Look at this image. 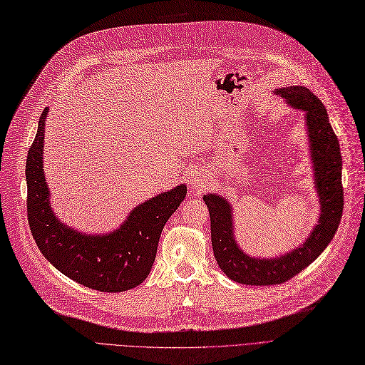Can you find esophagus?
<instances>
[{
    "label": "esophagus",
    "mask_w": 365,
    "mask_h": 365,
    "mask_svg": "<svg viewBox=\"0 0 365 365\" xmlns=\"http://www.w3.org/2000/svg\"><path fill=\"white\" fill-rule=\"evenodd\" d=\"M190 185H191L192 190L201 191V190H203V187H205V185H206V180H205V178H201V175L195 174V175H192V178H191Z\"/></svg>",
    "instance_id": "obj_1"
}]
</instances>
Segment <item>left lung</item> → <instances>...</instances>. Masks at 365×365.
Here are the masks:
<instances>
[{"label":"left lung","mask_w":365,"mask_h":365,"mask_svg":"<svg viewBox=\"0 0 365 365\" xmlns=\"http://www.w3.org/2000/svg\"><path fill=\"white\" fill-rule=\"evenodd\" d=\"M281 98L294 110L305 113L312 152L314 183L320 201V217L302 245L272 259H255L237 245L233 230V209L220 195L203 197L210 215L212 248L221 271L236 282L248 286H274L286 282L312 264L332 240L343 215L341 153L325 106L305 87L279 88Z\"/></svg>","instance_id":"8db88e82"}]
</instances>
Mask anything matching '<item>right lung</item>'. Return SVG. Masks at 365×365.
I'll return each instance as SVG.
<instances>
[{"mask_svg":"<svg viewBox=\"0 0 365 365\" xmlns=\"http://www.w3.org/2000/svg\"><path fill=\"white\" fill-rule=\"evenodd\" d=\"M48 110L38 118L25 167L26 215L40 252L61 274L88 289L115 293L140 286L152 271L162 228L186 197V185L144 201L108 235L91 236L64 225L51 209L43 171Z\"/></svg>","mask_w":365,"mask_h":365,"instance_id":"add662e5","label":"right lung"}]
</instances>
